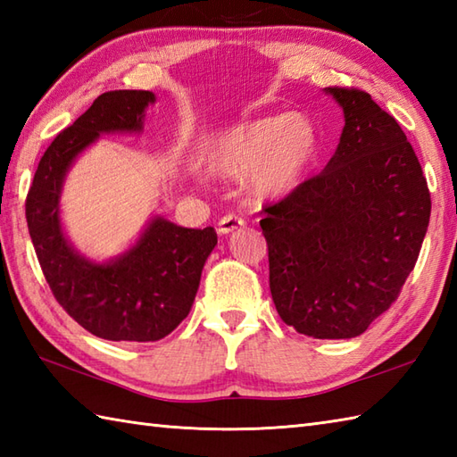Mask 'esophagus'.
Segmentation results:
<instances>
[{
    "label": "esophagus",
    "instance_id": "34e87169",
    "mask_svg": "<svg viewBox=\"0 0 457 457\" xmlns=\"http://www.w3.org/2000/svg\"><path fill=\"white\" fill-rule=\"evenodd\" d=\"M241 226H245L244 220H241L239 216H234V213H228V216H223L218 221V231L223 236H228V234H231V231H236Z\"/></svg>",
    "mask_w": 457,
    "mask_h": 457
}]
</instances>
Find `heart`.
Returning <instances> with one entry per match:
<instances>
[{
	"instance_id": "heart-1",
	"label": "heart",
	"mask_w": 457,
	"mask_h": 457,
	"mask_svg": "<svg viewBox=\"0 0 457 457\" xmlns=\"http://www.w3.org/2000/svg\"><path fill=\"white\" fill-rule=\"evenodd\" d=\"M320 153V133L303 113L267 115L223 129L202 145V162L220 177H244L255 200L290 196Z\"/></svg>"
}]
</instances>
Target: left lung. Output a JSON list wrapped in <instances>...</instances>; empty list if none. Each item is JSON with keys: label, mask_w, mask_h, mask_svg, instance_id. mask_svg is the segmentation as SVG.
Instances as JSON below:
<instances>
[{"label": "left lung", "mask_w": 457, "mask_h": 457, "mask_svg": "<svg viewBox=\"0 0 457 457\" xmlns=\"http://www.w3.org/2000/svg\"><path fill=\"white\" fill-rule=\"evenodd\" d=\"M344 110L334 157L273 206L261 229L278 316L298 334L347 339L395 303L419 259L430 192L393 115L355 88H324Z\"/></svg>", "instance_id": "left-lung-1"}]
</instances>
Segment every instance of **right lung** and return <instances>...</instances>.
I'll use <instances>...</instances> for the list:
<instances>
[{
	"instance_id": "1",
	"label": "right lung",
	"mask_w": 457,
	"mask_h": 457,
	"mask_svg": "<svg viewBox=\"0 0 457 457\" xmlns=\"http://www.w3.org/2000/svg\"><path fill=\"white\" fill-rule=\"evenodd\" d=\"M147 90H113L94 100L48 145L27 194L25 216L54 298L90 334L112 342H157L188 316L204 263L218 244L213 228L190 229L153 216L121 255L94 261L74 249L61 221L68 170L104 133H141Z\"/></svg>"
}]
</instances>
